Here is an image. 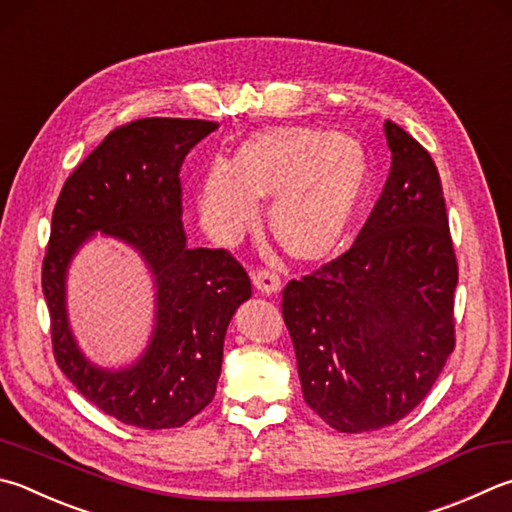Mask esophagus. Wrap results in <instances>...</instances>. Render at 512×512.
Masks as SVG:
<instances>
[{
    "label": "esophagus",
    "instance_id": "esophagus-1",
    "mask_svg": "<svg viewBox=\"0 0 512 512\" xmlns=\"http://www.w3.org/2000/svg\"><path fill=\"white\" fill-rule=\"evenodd\" d=\"M253 282L257 291H262L264 295H273L282 288V277L271 268H257L253 273Z\"/></svg>",
    "mask_w": 512,
    "mask_h": 512
}]
</instances>
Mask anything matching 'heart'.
Wrapping results in <instances>:
<instances>
[{"instance_id": "heart-1", "label": "heart", "mask_w": 512, "mask_h": 512, "mask_svg": "<svg viewBox=\"0 0 512 512\" xmlns=\"http://www.w3.org/2000/svg\"><path fill=\"white\" fill-rule=\"evenodd\" d=\"M369 161L358 141L311 127L255 134L235 161L210 165L199 190V219L217 241L257 224L262 197H273L271 226L297 257H320L338 244L365 192Z\"/></svg>"}]
</instances>
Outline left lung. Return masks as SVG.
<instances>
[{"label":"left lung","instance_id":"left-lung-1","mask_svg":"<svg viewBox=\"0 0 512 512\" xmlns=\"http://www.w3.org/2000/svg\"><path fill=\"white\" fill-rule=\"evenodd\" d=\"M383 194L353 246L282 293L306 405L333 430L394 425L430 394L454 351L459 282L441 176L392 120Z\"/></svg>","mask_w":512,"mask_h":512}]
</instances>
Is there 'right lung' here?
Wrapping results in <instances>:
<instances>
[{"mask_svg": "<svg viewBox=\"0 0 512 512\" xmlns=\"http://www.w3.org/2000/svg\"><path fill=\"white\" fill-rule=\"evenodd\" d=\"M219 125L197 118H141L109 132L62 185L42 264L53 356L78 392L120 423L181 427L217 392L224 338L253 293L226 248H188L181 224V165ZM96 229L123 238L151 266L157 327L132 368L100 370L81 356L66 320L63 280L75 250Z\"/></svg>", "mask_w": 512, "mask_h": 512, "instance_id": "add662e5", "label": "right lung"}]
</instances>
